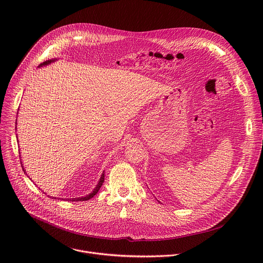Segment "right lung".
<instances>
[{
  "label": "right lung",
  "instance_id": "add662e5",
  "mask_svg": "<svg viewBox=\"0 0 263 263\" xmlns=\"http://www.w3.org/2000/svg\"><path fill=\"white\" fill-rule=\"evenodd\" d=\"M53 60H48V61H45L43 64H41V65H46V64H49V63H51ZM24 170V168H23ZM25 171V170H24ZM104 178H105V176H104V174H102V177H101V179H100V181H99V183H98V185H97V187L96 189L93 190V192L90 194V195H88V196H86V197H84V198H74V199H67V200H69V201H71V202H73V201H87V200H89V199H91L98 192H99V190L101 189V186L103 185V183H104Z\"/></svg>",
  "mask_w": 263,
  "mask_h": 263
}]
</instances>
